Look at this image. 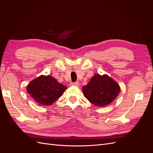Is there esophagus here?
<instances>
[{
    "label": "esophagus",
    "instance_id": "obj_1",
    "mask_svg": "<svg viewBox=\"0 0 153 153\" xmlns=\"http://www.w3.org/2000/svg\"><path fill=\"white\" fill-rule=\"evenodd\" d=\"M70 85L71 86H76V87H78L80 85V83L78 82H71L70 83Z\"/></svg>",
    "mask_w": 153,
    "mask_h": 153
}]
</instances>
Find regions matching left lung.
<instances>
[{
	"label": "left lung",
	"instance_id": "left-lung-1",
	"mask_svg": "<svg viewBox=\"0 0 153 153\" xmlns=\"http://www.w3.org/2000/svg\"><path fill=\"white\" fill-rule=\"evenodd\" d=\"M85 98L91 103L98 106H104L112 103L119 93L120 87L108 75L96 74L87 85L82 87Z\"/></svg>",
	"mask_w": 153,
	"mask_h": 153
}]
</instances>
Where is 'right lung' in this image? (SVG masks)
<instances>
[{"label": "right lung", "mask_w": 153, "mask_h": 153, "mask_svg": "<svg viewBox=\"0 0 153 153\" xmlns=\"http://www.w3.org/2000/svg\"><path fill=\"white\" fill-rule=\"evenodd\" d=\"M67 87L50 75H41L30 82L27 87L28 93L39 105H51L61 97Z\"/></svg>", "instance_id": "obj_1"}]
</instances>
